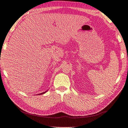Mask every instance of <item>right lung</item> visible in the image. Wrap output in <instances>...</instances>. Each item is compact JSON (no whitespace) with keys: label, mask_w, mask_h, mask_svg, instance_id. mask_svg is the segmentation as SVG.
<instances>
[{"label":"right lung","mask_w":128,"mask_h":128,"mask_svg":"<svg viewBox=\"0 0 128 128\" xmlns=\"http://www.w3.org/2000/svg\"><path fill=\"white\" fill-rule=\"evenodd\" d=\"M47 91H45V92H42V93H41V94H38V95H40V94H45L46 92H47Z\"/></svg>","instance_id":"obj_1"}]
</instances>
